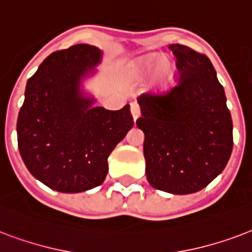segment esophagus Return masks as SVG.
<instances>
[{"instance_id":"1","label":"esophagus","mask_w":252,"mask_h":252,"mask_svg":"<svg viewBox=\"0 0 252 252\" xmlns=\"http://www.w3.org/2000/svg\"><path fill=\"white\" fill-rule=\"evenodd\" d=\"M131 114L134 121H136L138 118H139L140 109H139V105L136 104V102H131Z\"/></svg>"}]
</instances>
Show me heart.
I'll return each mask as SVG.
<instances>
[{"mask_svg": "<svg viewBox=\"0 0 252 252\" xmlns=\"http://www.w3.org/2000/svg\"><path fill=\"white\" fill-rule=\"evenodd\" d=\"M132 73L136 79H147L154 73L158 88H167L175 77V67L169 59H161L160 55L143 56L132 64Z\"/></svg>", "mask_w": 252, "mask_h": 252, "instance_id": "b5f03b06", "label": "heart"}]
</instances>
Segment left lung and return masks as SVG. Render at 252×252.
<instances>
[{
    "mask_svg": "<svg viewBox=\"0 0 252 252\" xmlns=\"http://www.w3.org/2000/svg\"><path fill=\"white\" fill-rule=\"evenodd\" d=\"M168 48L176 56L179 83L167 94L140 95L136 126L144 132L150 185L189 194L205 188L227 164L233 121L209 58L181 44Z\"/></svg>",
    "mask_w": 252,
    "mask_h": 252,
    "instance_id": "left-lung-1",
    "label": "left lung"
}]
</instances>
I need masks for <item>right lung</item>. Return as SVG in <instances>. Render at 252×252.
<instances>
[{
	"label": "right lung",
	"mask_w": 252,
	"mask_h": 252,
	"mask_svg": "<svg viewBox=\"0 0 252 252\" xmlns=\"http://www.w3.org/2000/svg\"><path fill=\"white\" fill-rule=\"evenodd\" d=\"M101 59L97 47L76 44L47 56L27 81L17 121L19 154L31 175L58 192L102 184L109 155L134 126L130 105L106 110L84 92Z\"/></svg>",
	"instance_id": "add662e5"
}]
</instances>
